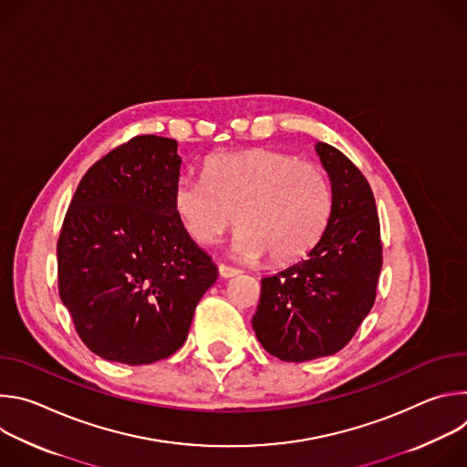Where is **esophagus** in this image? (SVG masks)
<instances>
[{"instance_id":"34e87169","label":"esophagus","mask_w":467,"mask_h":467,"mask_svg":"<svg viewBox=\"0 0 467 467\" xmlns=\"http://www.w3.org/2000/svg\"><path fill=\"white\" fill-rule=\"evenodd\" d=\"M218 272H220V277H223V279H231V277L240 275V270L231 268V265H225V264L218 265Z\"/></svg>"}]
</instances>
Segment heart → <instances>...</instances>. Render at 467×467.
<instances>
[{"label":"heart","mask_w":467,"mask_h":467,"mask_svg":"<svg viewBox=\"0 0 467 467\" xmlns=\"http://www.w3.org/2000/svg\"><path fill=\"white\" fill-rule=\"evenodd\" d=\"M203 177H182L171 197L182 231L199 245L216 244L234 213V256L268 254L274 264H288L305 256L327 227L330 188L312 162L256 148L211 157Z\"/></svg>","instance_id":"obj_1"}]
</instances>
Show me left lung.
I'll use <instances>...</instances> for the list:
<instances>
[{
  "mask_svg": "<svg viewBox=\"0 0 467 467\" xmlns=\"http://www.w3.org/2000/svg\"><path fill=\"white\" fill-rule=\"evenodd\" d=\"M330 181V216L317 244L286 270L262 279L253 328L262 348L285 362L335 355L375 303L382 268L375 197L360 170L317 142Z\"/></svg>",
  "mask_w": 467,
  "mask_h": 467,
  "instance_id": "obj_1",
  "label": "left lung"
}]
</instances>
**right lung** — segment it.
I'll use <instances>...</instances> for the list:
<instances>
[{"mask_svg":"<svg viewBox=\"0 0 467 467\" xmlns=\"http://www.w3.org/2000/svg\"><path fill=\"white\" fill-rule=\"evenodd\" d=\"M181 162L171 139H130L85 173L66 213L58 294L85 346L109 362L173 355L218 279L173 213Z\"/></svg>","mask_w":467,"mask_h":467,"instance_id":"obj_1","label":"right lung"}]
</instances>
